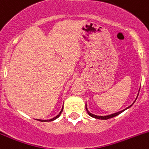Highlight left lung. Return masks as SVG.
I'll return each instance as SVG.
<instances>
[{
	"instance_id": "obj_1",
	"label": "left lung",
	"mask_w": 149,
	"mask_h": 149,
	"mask_svg": "<svg viewBox=\"0 0 149 149\" xmlns=\"http://www.w3.org/2000/svg\"><path fill=\"white\" fill-rule=\"evenodd\" d=\"M133 103H134V102H133ZM133 103H132V104H133ZM132 105H131L130 106H132ZM130 106L127 107V108H125V109H124V110H122V111H119V112H117V113H113V114H111V115H108V116H97V115H94V114H92V113H91L90 112H89V111L87 110V108H86V111H87L88 114H89L90 116H92V117L95 118V119H111V118L114 117V116H118V115L120 114L121 113H122V112H123L124 111H125V110H126V109H127V108H129Z\"/></svg>"
}]
</instances>
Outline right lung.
I'll return each mask as SVG.
<instances>
[{
	"mask_svg": "<svg viewBox=\"0 0 149 149\" xmlns=\"http://www.w3.org/2000/svg\"><path fill=\"white\" fill-rule=\"evenodd\" d=\"M63 108H62L61 111H60V113H59V114L57 115V116H56L55 117L53 118V119H47V120H41V119H37V120H38V121H41V122H52V121L55 120V119H57V118H58L59 116H60V115L61 114L62 112H63Z\"/></svg>",
	"mask_w": 149,
	"mask_h": 149,
	"instance_id": "right-lung-1",
	"label": "right lung"
}]
</instances>
